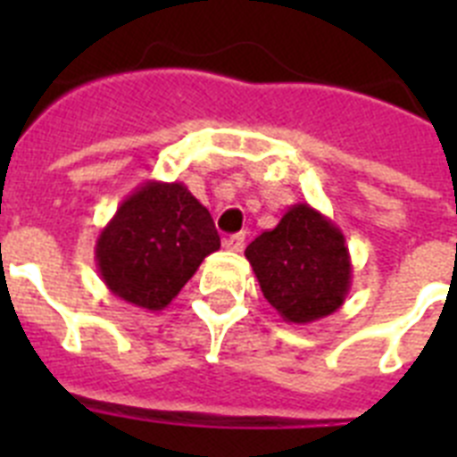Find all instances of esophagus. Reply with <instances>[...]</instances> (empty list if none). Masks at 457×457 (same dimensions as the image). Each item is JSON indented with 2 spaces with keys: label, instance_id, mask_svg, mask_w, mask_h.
<instances>
[{
  "label": "esophagus",
  "instance_id": "obj_1",
  "mask_svg": "<svg viewBox=\"0 0 457 457\" xmlns=\"http://www.w3.org/2000/svg\"><path fill=\"white\" fill-rule=\"evenodd\" d=\"M245 233H233V236H228L224 240V247L228 249V252H242L245 249Z\"/></svg>",
  "mask_w": 457,
  "mask_h": 457
}]
</instances>
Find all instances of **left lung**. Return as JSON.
I'll use <instances>...</instances> for the list:
<instances>
[{"mask_svg":"<svg viewBox=\"0 0 457 457\" xmlns=\"http://www.w3.org/2000/svg\"><path fill=\"white\" fill-rule=\"evenodd\" d=\"M265 300L286 322L306 325L341 309L353 284L345 236L332 220L295 204L245 249Z\"/></svg>","mask_w":457,"mask_h":457,"instance_id":"obj_1","label":"left lung"}]
</instances>
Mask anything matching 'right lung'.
Returning <instances> with one entry per match:
<instances>
[{
    "label": "right lung",
    "instance_id": "add662e5",
    "mask_svg": "<svg viewBox=\"0 0 457 457\" xmlns=\"http://www.w3.org/2000/svg\"><path fill=\"white\" fill-rule=\"evenodd\" d=\"M217 249L215 221L183 183L146 180L100 231L96 265L109 293L160 311Z\"/></svg>",
    "mask_w": 457,
    "mask_h": 457
}]
</instances>
